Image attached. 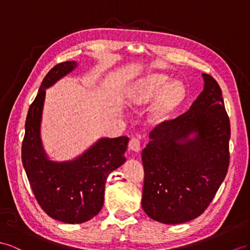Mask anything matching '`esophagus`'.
<instances>
[{
    "instance_id": "34e87169",
    "label": "esophagus",
    "mask_w": 250,
    "mask_h": 250,
    "mask_svg": "<svg viewBox=\"0 0 250 250\" xmlns=\"http://www.w3.org/2000/svg\"><path fill=\"white\" fill-rule=\"evenodd\" d=\"M140 146H142V145H140V140L138 138L133 137V138H131V140L129 142V149L131 151L138 152L140 150V148H142Z\"/></svg>"
}]
</instances>
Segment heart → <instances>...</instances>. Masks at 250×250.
<instances>
[{
    "mask_svg": "<svg viewBox=\"0 0 250 250\" xmlns=\"http://www.w3.org/2000/svg\"><path fill=\"white\" fill-rule=\"evenodd\" d=\"M184 97V88L177 82H173L167 76L152 74L138 80L127 89L126 101L133 106L144 105L156 100L153 107L155 117H164L176 107Z\"/></svg>",
    "mask_w": 250,
    "mask_h": 250,
    "instance_id": "heart-1",
    "label": "heart"
}]
</instances>
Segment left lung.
Here are the masks:
<instances>
[{
    "label": "left lung",
    "mask_w": 250,
    "mask_h": 250,
    "mask_svg": "<svg viewBox=\"0 0 250 250\" xmlns=\"http://www.w3.org/2000/svg\"><path fill=\"white\" fill-rule=\"evenodd\" d=\"M202 76L204 89L189 110L155 126L142 153V206L152 220L164 224L201 215L227 174L229 118L217 82Z\"/></svg>",
    "instance_id": "8db88e82"
}]
</instances>
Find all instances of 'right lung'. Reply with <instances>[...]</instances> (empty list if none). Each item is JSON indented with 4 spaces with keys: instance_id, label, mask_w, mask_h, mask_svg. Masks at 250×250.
I'll return each instance as SVG.
<instances>
[{
    "instance_id": "obj_1",
    "label": "right lung",
    "mask_w": 250,
    "mask_h": 250,
    "mask_svg": "<svg viewBox=\"0 0 250 250\" xmlns=\"http://www.w3.org/2000/svg\"><path fill=\"white\" fill-rule=\"evenodd\" d=\"M78 66V62L57 64L44 77L29 106L22 143V163L38 203L55 220L67 224L87 222L104 202L105 181L125 163L129 137H101L68 161H53L44 149L41 123L46 89Z\"/></svg>"
}]
</instances>
